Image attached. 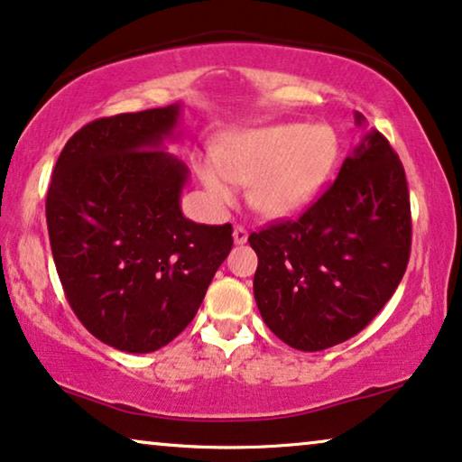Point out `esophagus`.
<instances>
[{
	"label": "esophagus",
	"mask_w": 462,
	"mask_h": 462,
	"mask_svg": "<svg viewBox=\"0 0 462 462\" xmlns=\"http://www.w3.org/2000/svg\"><path fill=\"white\" fill-rule=\"evenodd\" d=\"M233 242H236L237 245H242V244H245L248 242V231L244 229V226H236V229H233Z\"/></svg>",
	"instance_id": "obj_1"
}]
</instances>
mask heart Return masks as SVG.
I'll return each mask as SVG.
<instances>
[{
  "mask_svg": "<svg viewBox=\"0 0 462 462\" xmlns=\"http://www.w3.org/2000/svg\"><path fill=\"white\" fill-rule=\"evenodd\" d=\"M337 155V134L328 125L280 124L231 136L217 157L201 163L199 176L217 204H229L236 185H250V206L263 217L283 218L311 204Z\"/></svg>",
  "mask_w": 462,
  "mask_h": 462,
  "instance_id": "heart-1",
  "label": "heart"
}]
</instances>
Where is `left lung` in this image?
<instances>
[{
	"label": "left lung",
	"instance_id": "left-lung-1",
	"mask_svg": "<svg viewBox=\"0 0 462 462\" xmlns=\"http://www.w3.org/2000/svg\"><path fill=\"white\" fill-rule=\"evenodd\" d=\"M356 124H364L362 113ZM248 242L269 330L299 351L345 343L376 318L406 273L412 220L400 157L381 132H368L318 201Z\"/></svg>",
	"mask_w": 462,
	"mask_h": 462
}]
</instances>
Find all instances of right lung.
<instances>
[{
  "label": "right lung",
  "mask_w": 462,
  "mask_h": 462,
  "mask_svg": "<svg viewBox=\"0 0 462 462\" xmlns=\"http://www.w3.org/2000/svg\"><path fill=\"white\" fill-rule=\"evenodd\" d=\"M180 105L100 117L69 138L46 220L67 300L105 345L151 353L198 313L229 256L231 225L182 217L189 168L163 151Z\"/></svg>",
  "instance_id": "1"
}]
</instances>
